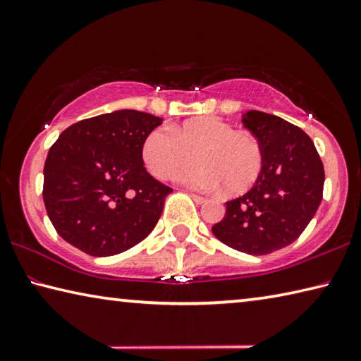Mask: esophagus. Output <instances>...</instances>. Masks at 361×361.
<instances>
[{
    "label": "esophagus",
    "instance_id": "esophagus-1",
    "mask_svg": "<svg viewBox=\"0 0 361 361\" xmlns=\"http://www.w3.org/2000/svg\"><path fill=\"white\" fill-rule=\"evenodd\" d=\"M191 197H192V200L197 205H202V204H207L209 202V200H207L205 197H202V195H197V194H191Z\"/></svg>",
    "mask_w": 361,
    "mask_h": 361
}]
</instances>
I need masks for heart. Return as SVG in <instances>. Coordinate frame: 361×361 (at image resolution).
Instances as JSON below:
<instances>
[{"mask_svg": "<svg viewBox=\"0 0 361 361\" xmlns=\"http://www.w3.org/2000/svg\"><path fill=\"white\" fill-rule=\"evenodd\" d=\"M199 162L185 167L178 180L200 191L247 192L261 176L264 151L253 133L213 116H200L173 126L156 127L145 137L142 157L157 178H170L192 157Z\"/></svg>", "mask_w": 361, "mask_h": 361, "instance_id": "1", "label": "heart"}]
</instances>
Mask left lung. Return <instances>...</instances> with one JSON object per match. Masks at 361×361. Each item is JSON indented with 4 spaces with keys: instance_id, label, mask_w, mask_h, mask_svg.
Listing matches in <instances>:
<instances>
[{
    "instance_id": "8db88e82",
    "label": "left lung",
    "mask_w": 361,
    "mask_h": 361,
    "mask_svg": "<svg viewBox=\"0 0 361 361\" xmlns=\"http://www.w3.org/2000/svg\"><path fill=\"white\" fill-rule=\"evenodd\" d=\"M242 122L264 151V167L253 188L226 202L212 228L224 245L248 255H267L295 242L322 202L325 170L310 137L279 116L242 114Z\"/></svg>"
}]
</instances>
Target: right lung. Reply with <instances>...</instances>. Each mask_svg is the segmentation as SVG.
<instances>
[{"instance_id": "obj_1", "label": "right lung", "mask_w": 361, "mask_h": 361, "mask_svg": "<svg viewBox=\"0 0 361 361\" xmlns=\"http://www.w3.org/2000/svg\"><path fill=\"white\" fill-rule=\"evenodd\" d=\"M162 121L118 109L60 133L44 164L42 199L63 240L90 256H113L148 237L172 192L142 157L145 137Z\"/></svg>"}]
</instances>
